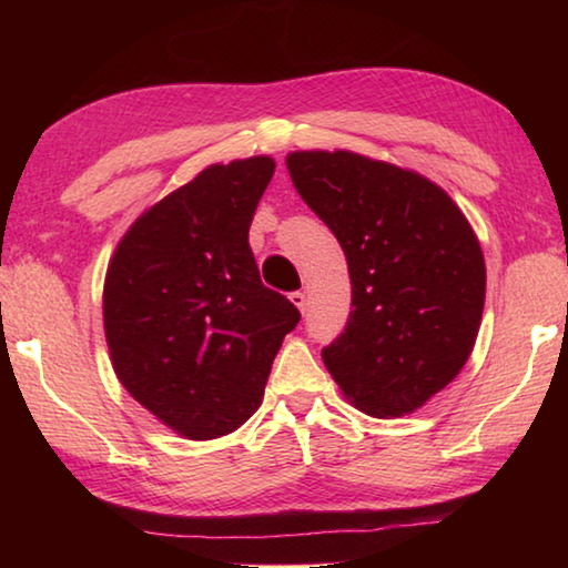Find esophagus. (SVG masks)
Returning <instances> with one entry per match:
<instances>
[{
  "label": "esophagus",
  "instance_id": "1",
  "mask_svg": "<svg viewBox=\"0 0 568 568\" xmlns=\"http://www.w3.org/2000/svg\"><path fill=\"white\" fill-rule=\"evenodd\" d=\"M291 301H293V305L297 307V311L305 313V307H307V297H305V293H303V291H295V293H291Z\"/></svg>",
  "mask_w": 568,
  "mask_h": 568
}]
</instances>
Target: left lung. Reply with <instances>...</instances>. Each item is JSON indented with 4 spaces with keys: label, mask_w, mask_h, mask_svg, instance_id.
Returning a JSON list of instances; mask_svg holds the SVG:
<instances>
[{
    "label": "left lung",
    "mask_w": 568,
    "mask_h": 568,
    "mask_svg": "<svg viewBox=\"0 0 568 568\" xmlns=\"http://www.w3.org/2000/svg\"><path fill=\"white\" fill-rule=\"evenodd\" d=\"M287 172L348 261L353 311L325 368L371 416L420 408L478 335L486 265L468 220L430 180L355 152H293Z\"/></svg>",
    "instance_id": "8db88e82"
}]
</instances>
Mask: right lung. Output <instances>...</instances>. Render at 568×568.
<instances>
[{
    "instance_id": "add662e5",
    "label": "right lung",
    "mask_w": 568,
    "mask_h": 568,
    "mask_svg": "<svg viewBox=\"0 0 568 568\" xmlns=\"http://www.w3.org/2000/svg\"><path fill=\"white\" fill-rule=\"evenodd\" d=\"M275 172L235 160L134 220L104 277V335L130 396L180 436L207 440L261 406L301 313L261 283L247 230Z\"/></svg>"
}]
</instances>
